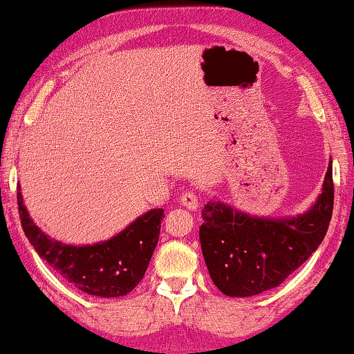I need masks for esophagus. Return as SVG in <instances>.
<instances>
[{
	"instance_id": "34e87169",
	"label": "esophagus",
	"mask_w": 354,
	"mask_h": 354,
	"mask_svg": "<svg viewBox=\"0 0 354 354\" xmlns=\"http://www.w3.org/2000/svg\"><path fill=\"white\" fill-rule=\"evenodd\" d=\"M180 203L188 209H196L198 208V195L195 192H185L180 195Z\"/></svg>"
}]
</instances>
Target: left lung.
<instances>
[{
  "mask_svg": "<svg viewBox=\"0 0 354 354\" xmlns=\"http://www.w3.org/2000/svg\"><path fill=\"white\" fill-rule=\"evenodd\" d=\"M332 211V160L315 203L296 216H255L209 200L201 209L200 244L211 279L231 297L277 288L322 244Z\"/></svg>",
  "mask_w": 354,
  "mask_h": 354,
  "instance_id": "8db88e82",
  "label": "left lung"
}]
</instances>
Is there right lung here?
<instances>
[{"label":"right lung","mask_w":354,"mask_h":354,"mask_svg":"<svg viewBox=\"0 0 354 354\" xmlns=\"http://www.w3.org/2000/svg\"><path fill=\"white\" fill-rule=\"evenodd\" d=\"M17 206L22 229L37 254L73 286L99 297L125 296L143 279L164 218L162 208L149 209L107 241L73 245L52 239L37 226L26 208L21 187Z\"/></svg>","instance_id":"add662e5"}]
</instances>
